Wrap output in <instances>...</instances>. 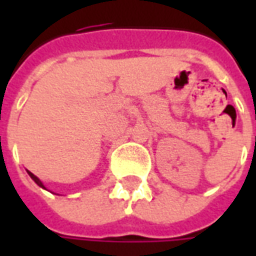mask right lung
Here are the masks:
<instances>
[{"mask_svg": "<svg viewBox=\"0 0 256 256\" xmlns=\"http://www.w3.org/2000/svg\"><path fill=\"white\" fill-rule=\"evenodd\" d=\"M28 172V176H30V177H31V180H32V181H34V182H36V185H38V186H41L42 189H46V188H45V185L42 184V181H41V180H40V178L36 177V176H34V174H32V172Z\"/></svg>", "mask_w": 256, "mask_h": 256, "instance_id": "add662e5", "label": "right lung"}]
</instances>
